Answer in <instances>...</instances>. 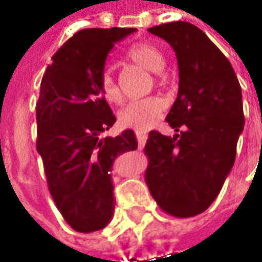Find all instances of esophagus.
Here are the masks:
<instances>
[{"mask_svg": "<svg viewBox=\"0 0 262 262\" xmlns=\"http://www.w3.org/2000/svg\"><path fill=\"white\" fill-rule=\"evenodd\" d=\"M137 140H138V148H143L146 146L147 141V133L146 131H136Z\"/></svg>", "mask_w": 262, "mask_h": 262, "instance_id": "esophagus-1", "label": "esophagus"}]
</instances>
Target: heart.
<instances>
[{
	"instance_id": "1",
	"label": "heart",
	"mask_w": 262,
	"mask_h": 262,
	"mask_svg": "<svg viewBox=\"0 0 262 262\" xmlns=\"http://www.w3.org/2000/svg\"><path fill=\"white\" fill-rule=\"evenodd\" d=\"M126 58L137 66L151 73H160L165 67V56L156 46L150 43H137L126 52ZM102 95L109 103H119L122 93L112 74L105 73L100 80ZM165 111V102L160 97H147L131 102L119 112V124L125 128L148 129L156 124Z\"/></svg>"
}]
</instances>
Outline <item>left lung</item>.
<instances>
[{
  "label": "left lung",
  "mask_w": 262,
  "mask_h": 262,
  "mask_svg": "<svg viewBox=\"0 0 262 262\" xmlns=\"http://www.w3.org/2000/svg\"><path fill=\"white\" fill-rule=\"evenodd\" d=\"M173 48L179 90L166 116L173 137L150 131L146 182L167 214L192 217L219 195L236 156L245 118L233 67L207 35L186 21L148 29Z\"/></svg>",
  "instance_id": "1"
}]
</instances>
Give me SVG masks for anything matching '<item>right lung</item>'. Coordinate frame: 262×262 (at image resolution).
Masks as SVG:
<instances>
[{
    "label": "right lung",
    "instance_id": "obj_1",
    "mask_svg": "<svg viewBox=\"0 0 262 262\" xmlns=\"http://www.w3.org/2000/svg\"><path fill=\"white\" fill-rule=\"evenodd\" d=\"M136 30L77 32L52 56L40 83L36 148L59 213L81 233L100 230L111 222L114 162L138 146L133 129L103 137L116 118L100 90L109 52Z\"/></svg>",
    "mask_w": 262,
    "mask_h": 262
}]
</instances>
